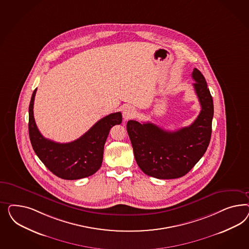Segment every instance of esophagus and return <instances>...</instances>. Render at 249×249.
Returning a JSON list of instances; mask_svg holds the SVG:
<instances>
[{"label":"esophagus","mask_w":249,"mask_h":249,"mask_svg":"<svg viewBox=\"0 0 249 249\" xmlns=\"http://www.w3.org/2000/svg\"><path fill=\"white\" fill-rule=\"evenodd\" d=\"M122 114H123V118H124L125 121L130 120V119H132L136 115L135 108L132 107H130V106H127V107H125L123 108V112H122Z\"/></svg>","instance_id":"esophagus-1"}]
</instances>
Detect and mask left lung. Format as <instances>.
Listing matches in <instances>:
<instances>
[{"label":"left lung","instance_id":"8db88e82","mask_svg":"<svg viewBox=\"0 0 249 249\" xmlns=\"http://www.w3.org/2000/svg\"><path fill=\"white\" fill-rule=\"evenodd\" d=\"M192 77L201 111L188 127L168 131L151 122L128 121L127 130L136 161L144 174L157 179H176L188 174L203 157L211 140L213 98L203 74Z\"/></svg>","mask_w":249,"mask_h":249}]
</instances>
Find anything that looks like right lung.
<instances>
[{
  "instance_id": "add662e5",
  "label": "right lung",
  "mask_w": 249,
  "mask_h": 249,
  "mask_svg": "<svg viewBox=\"0 0 249 249\" xmlns=\"http://www.w3.org/2000/svg\"><path fill=\"white\" fill-rule=\"evenodd\" d=\"M36 89L33 92L29 105V137L33 149L46 168L65 180H77L89 177L100 168L103 151L110 128L121 124V112L111 113L98 121L90 129L74 142H54L45 139L36 124L34 101Z\"/></svg>"
}]
</instances>
